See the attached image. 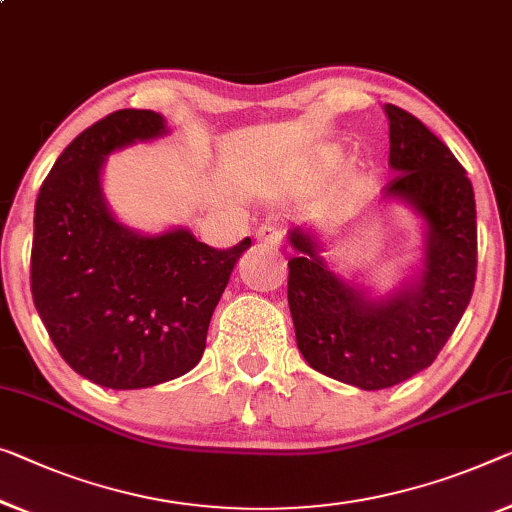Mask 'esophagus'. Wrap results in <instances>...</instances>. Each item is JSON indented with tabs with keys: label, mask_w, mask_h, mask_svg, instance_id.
<instances>
[{
	"label": "esophagus",
	"mask_w": 512,
	"mask_h": 512,
	"mask_svg": "<svg viewBox=\"0 0 512 512\" xmlns=\"http://www.w3.org/2000/svg\"><path fill=\"white\" fill-rule=\"evenodd\" d=\"M257 239L266 243V246L278 248L282 239H285V230H282V225H278V223H264L257 230Z\"/></svg>",
	"instance_id": "1"
}]
</instances>
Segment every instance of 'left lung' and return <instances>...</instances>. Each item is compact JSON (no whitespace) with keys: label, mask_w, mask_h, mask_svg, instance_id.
I'll use <instances>...</instances> for the list:
<instances>
[{"label":"left lung","mask_w":512,"mask_h":512,"mask_svg":"<svg viewBox=\"0 0 512 512\" xmlns=\"http://www.w3.org/2000/svg\"><path fill=\"white\" fill-rule=\"evenodd\" d=\"M384 112L395 170L384 193L409 202L425 220L421 276L375 301L329 271L315 236L299 227L289 232L299 250L287 262L296 345L310 368L363 391L395 386L432 365L467 310L478 262L467 170L414 114L391 103Z\"/></svg>","instance_id":"1"}]
</instances>
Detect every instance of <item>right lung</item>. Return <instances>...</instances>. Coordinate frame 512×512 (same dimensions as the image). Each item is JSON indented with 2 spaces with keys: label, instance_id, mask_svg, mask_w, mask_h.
Returning <instances> with one entry per match:
<instances>
[{
  "label": "right lung",
  "instance_id": "add662e5",
  "mask_svg": "<svg viewBox=\"0 0 512 512\" xmlns=\"http://www.w3.org/2000/svg\"><path fill=\"white\" fill-rule=\"evenodd\" d=\"M167 133L151 110H117L61 151L36 197L32 296L61 358L131 391L193 370L213 310L250 239L218 250L188 230L142 236L114 220L101 167L114 149Z\"/></svg>",
  "mask_w": 512,
  "mask_h": 512
}]
</instances>
